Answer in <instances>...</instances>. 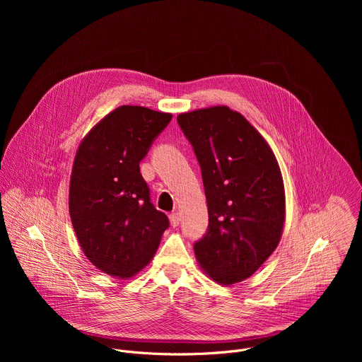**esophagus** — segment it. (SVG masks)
<instances>
[{
    "instance_id": "esophagus-1",
    "label": "esophagus",
    "mask_w": 362,
    "mask_h": 362,
    "mask_svg": "<svg viewBox=\"0 0 362 362\" xmlns=\"http://www.w3.org/2000/svg\"><path fill=\"white\" fill-rule=\"evenodd\" d=\"M169 219H170V223H172L173 228L179 226V223H180V216H179V214H172V215L169 216Z\"/></svg>"
}]
</instances>
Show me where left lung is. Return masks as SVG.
Wrapping results in <instances>:
<instances>
[{
  "instance_id": "left-lung-1",
  "label": "left lung",
  "mask_w": 362,
  "mask_h": 362,
  "mask_svg": "<svg viewBox=\"0 0 362 362\" xmlns=\"http://www.w3.org/2000/svg\"><path fill=\"white\" fill-rule=\"evenodd\" d=\"M202 170L209 225L194 242L200 267L223 285L250 276L276 249L285 190L264 137L226 106L177 116Z\"/></svg>"
}]
</instances>
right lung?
<instances>
[{"label":"right lung","instance_id":"right-lung-1","mask_svg":"<svg viewBox=\"0 0 362 362\" xmlns=\"http://www.w3.org/2000/svg\"><path fill=\"white\" fill-rule=\"evenodd\" d=\"M172 115L122 106L81 141L70 180V216L88 261L129 278L156 252L168 216L154 208L140 162Z\"/></svg>","mask_w":362,"mask_h":362}]
</instances>
